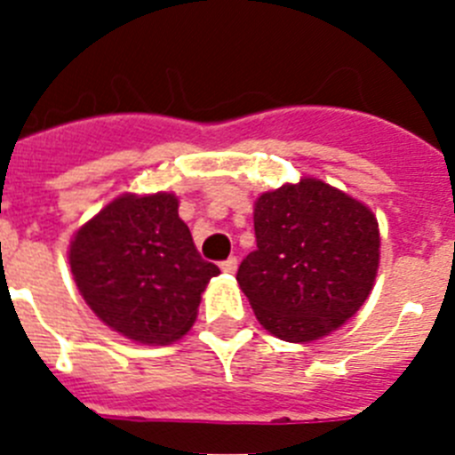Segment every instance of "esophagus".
<instances>
[{
	"label": "esophagus",
	"instance_id": "esophagus-1",
	"mask_svg": "<svg viewBox=\"0 0 455 455\" xmlns=\"http://www.w3.org/2000/svg\"><path fill=\"white\" fill-rule=\"evenodd\" d=\"M220 271H223V273H235L236 271V257H230V259H225V262H220Z\"/></svg>",
	"mask_w": 455,
	"mask_h": 455
}]
</instances>
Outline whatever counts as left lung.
Returning a JSON list of instances; mask_svg holds the SVG:
<instances>
[{"instance_id": "left-lung-1", "label": "left lung", "mask_w": 455, "mask_h": 455, "mask_svg": "<svg viewBox=\"0 0 455 455\" xmlns=\"http://www.w3.org/2000/svg\"><path fill=\"white\" fill-rule=\"evenodd\" d=\"M257 251L236 283L273 337L309 344L347 323L371 293L380 264L376 214L316 178L262 193L252 209Z\"/></svg>"}]
</instances>
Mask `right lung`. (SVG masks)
I'll return each instance as SVG.
<instances>
[{"mask_svg":"<svg viewBox=\"0 0 455 455\" xmlns=\"http://www.w3.org/2000/svg\"><path fill=\"white\" fill-rule=\"evenodd\" d=\"M175 193H123L79 228L68 262L82 299L127 339H182L198 316L216 264L196 251Z\"/></svg>","mask_w":455,"mask_h":455,"instance_id":"obj_1","label":"right lung"}]
</instances>
